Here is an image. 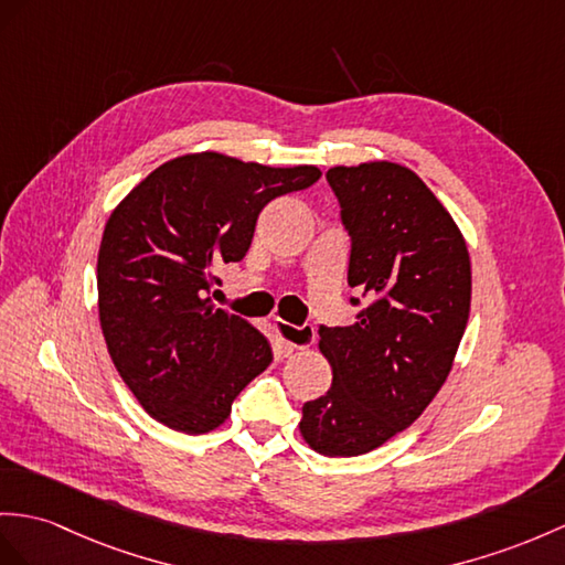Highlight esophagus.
Wrapping results in <instances>:
<instances>
[{
	"label": "esophagus",
	"mask_w": 565,
	"mask_h": 565,
	"mask_svg": "<svg viewBox=\"0 0 565 565\" xmlns=\"http://www.w3.org/2000/svg\"><path fill=\"white\" fill-rule=\"evenodd\" d=\"M275 330H278V335L285 342L287 352L307 350V348L313 345V340H316V333H313L311 326H292L287 321L275 319Z\"/></svg>",
	"instance_id": "esophagus-1"
}]
</instances>
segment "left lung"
I'll list each match as a JSON object with an SVG mask.
<instances>
[{"instance_id": "1", "label": "left lung", "mask_w": 565, "mask_h": 565, "mask_svg": "<svg viewBox=\"0 0 565 565\" xmlns=\"http://www.w3.org/2000/svg\"><path fill=\"white\" fill-rule=\"evenodd\" d=\"M326 179L352 237L348 285L369 307L352 326L319 328L333 383L301 407L299 434L321 456L352 458L407 429L441 391L470 319L472 266L456 220L405 164H340Z\"/></svg>"}]
</instances>
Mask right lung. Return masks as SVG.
I'll use <instances>...</instances> for the list:
<instances>
[{
  "label": "right lung",
  "instance_id": "right-lung-1",
  "mask_svg": "<svg viewBox=\"0 0 565 565\" xmlns=\"http://www.w3.org/2000/svg\"><path fill=\"white\" fill-rule=\"evenodd\" d=\"M319 177L316 164L268 168L203 150L162 162L119 201L98 252L100 326L150 417L209 434L268 369L266 335L209 292L215 268L249 252L264 205Z\"/></svg>",
  "mask_w": 565,
  "mask_h": 565
}]
</instances>
